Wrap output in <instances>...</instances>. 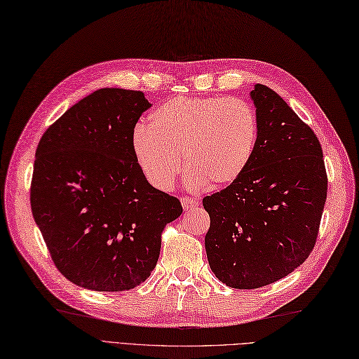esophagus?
I'll list each match as a JSON object with an SVG mask.
<instances>
[{
  "label": "esophagus",
  "instance_id": "esophagus-1",
  "mask_svg": "<svg viewBox=\"0 0 359 359\" xmlns=\"http://www.w3.org/2000/svg\"><path fill=\"white\" fill-rule=\"evenodd\" d=\"M181 203H182V208L185 209V211H189V209H191V208L199 206V199H196V197H182Z\"/></svg>",
  "mask_w": 359,
  "mask_h": 359
}]
</instances>
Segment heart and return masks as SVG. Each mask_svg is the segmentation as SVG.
I'll list each match as a JSON object with an SVG mask.
<instances>
[{
    "label": "heart",
    "instance_id": "obj_1",
    "mask_svg": "<svg viewBox=\"0 0 359 359\" xmlns=\"http://www.w3.org/2000/svg\"><path fill=\"white\" fill-rule=\"evenodd\" d=\"M258 140L255 109L239 97L177 96L160 104L148 126L133 133V153L145 178L170 190L184 154L189 187H227L248 169Z\"/></svg>",
    "mask_w": 359,
    "mask_h": 359
}]
</instances>
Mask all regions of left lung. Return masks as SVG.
I'll return each instance as SVG.
<instances>
[{"instance_id": "left-lung-1", "label": "left lung", "mask_w": 359, "mask_h": 359, "mask_svg": "<svg viewBox=\"0 0 359 359\" xmlns=\"http://www.w3.org/2000/svg\"><path fill=\"white\" fill-rule=\"evenodd\" d=\"M258 140L251 163L206 196L205 248L227 287L254 290L288 276L312 252L327 201L323 148L313 130L264 84L251 92Z\"/></svg>"}]
</instances>
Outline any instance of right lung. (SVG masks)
I'll use <instances>...</instances> for the list:
<instances>
[{
  "instance_id": "right-lung-1",
  "label": "right lung",
  "mask_w": 359,
  "mask_h": 359,
  "mask_svg": "<svg viewBox=\"0 0 359 359\" xmlns=\"http://www.w3.org/2000/svg\"><path fill=\"white\" fill-rule=\"evenodd\" d=\"M142 92L105 88L48 128L35 151L31 211L57 270L79 287L128 291L157 264L162 231L182 214L147 181L133 130Z\"/></svg>"
}]
</instances>
